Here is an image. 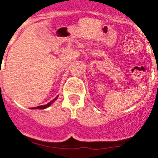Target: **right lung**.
Listing matches in <instances>:
<instances>
[{"label": "right lung", "instance_id": "add662e5", "mask_svg": "<svg viewBox=\"0 0 158 158\" xmlns=\"http://www.w3.org/2000/svg\"><path fill=\"white\" fill-rule=\"evenodd\" d=\"M58 96H59V95H57V96H56V98H55V99H53V100H52V101H51V102H49L48 103V104H46V105H44V106H37V107H33V108H32V109H40V110L45 109V108L48 107L49 106H50L51 104L52 103V102H54L55 100H56V99H57V98H58Z\"/></svg>", "mask_w": 158, "mask_h": 158}]
</instances>
